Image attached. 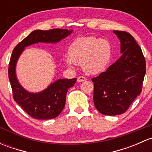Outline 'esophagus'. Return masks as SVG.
<instances>
[{
	"mask_svg": "<svg viewBox=\"0 0 152 152\" xmlns=\"http://www.w3.org/2000/svg\"><path fill=\"white\" fill-rule=\"evenodd\" d=\"M87 80V79H86L85 77H84V76H79V77L77 78V82H85V81Z\"/></svg>",
	"mask_w": 152,
	"mask_h": 152,
	"instance_id": "1",
	"label": "esophagus"
}]
</instances>
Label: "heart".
Returning a JSON list of instances; mask_svg holds the SVG:
<instances>
[{
	"label": "heart",
	"mask_w": 152,
	"mask_h": 152,
	"mask_svg": "<svg viewBox=\"0 0 152 152\" xmlns=\"http://www.w3.org/2000/svg\"><path fill=\"white\" fill-rule=\"evenodd\" d=\"M111 56V45L105 39L84 37L75 39L68 49L65 62L68 66L73 64L82 65L87 74H96L104 70Z\"/></svg>",
	"instance_id": "obj_1"
}]
</instances>
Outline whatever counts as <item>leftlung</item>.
I'll list each match as a JSON object with an SVG mask.
<instances>
[{
  "mask_svg": "<svg viewBox=\"0 0 152 152\" xmlns=\"http://www.w3.org/2000/svg\"><path fill=\"white\" fill-rule=\"evenodd\" d=\"M121 42V56L107 71L92 79L93 102L106 115L125 113L140 94L145 74V61L140 46L130 34L113 31Z\"/></svg>",
  "mask_w": 152,
  "mask_h": 152,
  "instance_id": "left-lung-1",
  "label": "left lung"
}]
</instances>
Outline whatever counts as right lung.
Listing matches in <instances>:
<instances>
[{"label":"right lung","mask_w":152,"mask_h":152,"mask_svg":"<svg viewBox=\"0 0 152 152\" xmlns=\"http://www.w3.org/2000/svg\"><path fill=\"white\" fill-rule=\"evenodd\" d=\"M72 32L73 30L59 28L34 30L14 48L8 70L14 100L33 118L48 120L57 117L65 107L67 90L74 85L76 78L57 79L42 91L30 93L20 85L17 78L16 65L18 59L26 47L39 42L56 43Z\"/></svg>","instance_id":"obj_1"}]
</instances>
